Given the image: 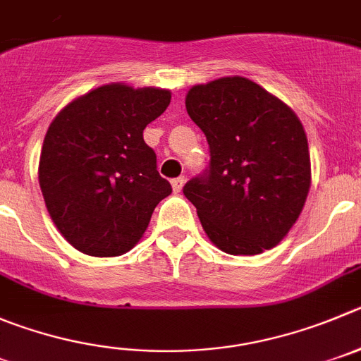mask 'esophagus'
I'll list each match as a JSON object with an SVG mask.
<instances>
[{
  "label": "esophagus",
  "mask_w": 361,
  "mask_h": 361,
  "mask_svg": "<svg viewBox=\"0 0 361 361\" xmlns=\"http://www.w3.org/2000/svg\"><path fill=\"white\" fill-rule=\"evenodd\" d=\"M183 183H185V176H180V178H174L173 181H171V185H173V190L176 192H181V188H183Z\"/></svg>",
  "instance_id": "esophagus-1"
}]
</instances>
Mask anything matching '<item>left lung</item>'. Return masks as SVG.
<instances>
[{
    "mask_svg": "<svg viewBox=\"0 0 361 361\" xmlns=\"http://www.w3.org/2000/svg\"><path fill=\"white\" fill-rule=\"evenodd\" d=\"M185 106L210 146V169L183 194L228 255H260L287 237L312 185L308 139L288 104L242 76L194 85Z\"/></svg>",
    "mask_w": 361,
    "mask_h": 361,
    "instance_id": "obj_1",
    "label": "left lung"
}]
</instances>
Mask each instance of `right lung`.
<instances>
[{"mask_svg":"<svg viewBox=\"0 0 361 361\" xmlns=\"http://www.w3.org/2000/svg\"><path fill=\"white\" fill-rule=\"evenodd\" d=\"M169 103L167 89L109 83L73 99L51 121L39 185L49 217L74 249L119 257L142 238L154 207L173 192L142 137Z\"/></svg>","mask_w":361,"mask_h":361,"instance_id":"obj_1","label":"right lung"}]
</instances>
